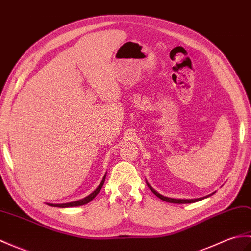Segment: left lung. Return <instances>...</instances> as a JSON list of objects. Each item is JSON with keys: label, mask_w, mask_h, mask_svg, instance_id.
I'll use <instances>...</instances> for the list:
<instances>
[{"label": "left lung", "mask_w": 251, "mask_h": 251, "mask_svg": "<svg viewBox=\"0 0 251 251\" xmlns=\"http://www.w3.org/2000/svg\"><path fill=\"white\" fill-rule=\"evenodd\" d=\"M147 184H148V186H149V188L153 191V194L156 195L157 197H158L159 199L164 200V201H166V202H169V203H177V204H185V203H194V202H198V201H200V200H202V199H204V198H207V197L213 195V194H212V195H208V196H206V197H204V198H198V199H173V198H168V197H165V196L160 195L159 192H157L148 182H147Z\"/></svg>", "instance_id": "1"}]
</instances>
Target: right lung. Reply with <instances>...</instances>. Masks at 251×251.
Wrapping results in <instances>:
<instances>
[{
    "label": "right lung",
    "instance_id": "obj_1",
    "mask_svg": "<svg viewBox=\"0 0 251 251\" xmlns=\"http://www.w3.org/2000/svg\"><path fill=\"white\" fill-rule=\"evenodd\" d=\"M104 179H106V174H104V176H103V178H102V180H101V183L99 184L98 187H97L94 191H93L91 195H89L87 197L83 198V199L78 200V201H74V202H69V203H63V204H52V203H48V205L54 206V207H73V206L84 205V204H86V203L91 202V201H92L93 199H94V198L98 195V192L100 191V189H101V187H102V185H103V183H104Z\"/></svg>",
    "mask_w": 251,
    "mask_h": 251
}]
</instances>
